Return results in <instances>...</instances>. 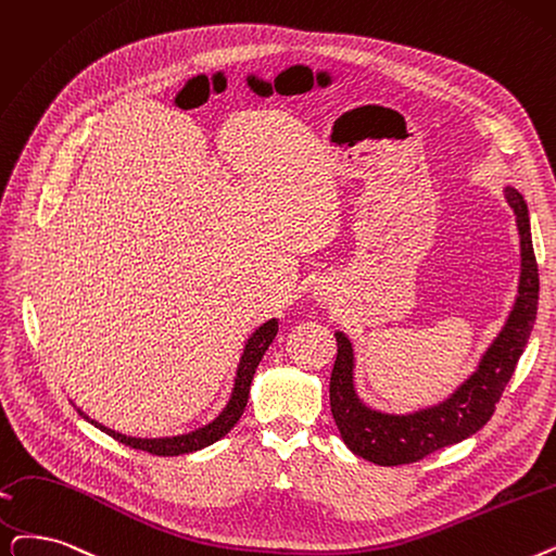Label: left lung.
Listing matches in <instances>:
<instances>
[{
	"label": "left lung",
	"mask_w": 556,
	"mask_h": 556,
	"mask_svg": "<svg viewBox=\"0 0 556 556\" xmlns=\"http://www.w3.org/2000/svg\"><path fill=\"white\" fill-rule=\"evenodd\" d=\"M520 233V283L514 311L493 345L481 356L479 368L441 404L408 416L379 414L356 397L354 350L348 336L336 331L338 354L329 381L331 414L345 445L379 466L414 464L441 447L472 437L484 427L509 383L518 358L534 329L539 308V265L529 233L527 204L516 188H506Z\"/></svg>",
	"instance_id": "8db88e82"
}]
</instances>
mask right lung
<instances>
[{
	"label": "right lung",
	"instance_id": "1",
	"mask_svg": "<svg viewBox=\"0 0 556 556\" xmlns=\"http://www.w3.org/2000/svg\"><path fill=\"white\" fill-rule=\"evenodd\" d=\"M279 329V323L273 318L265 325H261L252 336L250 341L243 350V356H240V364H238V372H236V383H233V393L229 404L225 406V412L215 418L211 425L195 429L190 433H184V437H173V439H131L125 437V433H117L100 422L90 420L94 427H100L102 431H106L109 437H113L115 441L125 443L134 450H142V452H150L154 456H177V454H188V452H198L215 441H220L225 433L231 431V427L238 422V418L243 416L245 406H248V397H250V386L254 379V372L261 364V358L265 354V350L270 348V343L275 341ZM81 414V412H79ZM84 416V414H81ZM86 418V416H84Z\"/></svg>",
	"mask_w": 556,
	"mask_h": 556
}]
</instances>
